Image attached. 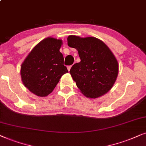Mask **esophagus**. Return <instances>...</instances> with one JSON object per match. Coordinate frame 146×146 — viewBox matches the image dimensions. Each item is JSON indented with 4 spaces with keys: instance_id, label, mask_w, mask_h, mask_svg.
Returning <instances> with one entry per match:
<instances>
[{
    "instance_id": "esophagus-1",
    "label": "esophagus",
    "mask_w": 146,
    "mask_h": 146,
    "mask_svg": "<svg viewBox=\"0 0 146 146\" xmlns=\"http://www.w3.org/2000/svg\"><path fill=\"white\" fill-rule=\"evenodd\" d=\"M71 67H72V65H71V66H68L67 67V69H68V71H70V69H71Z\"/></svg>"
}]
</instances>
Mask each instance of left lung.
Returning <instances> with one entry per match:
<instances>
[{
	"label": "left lung",
	"mask_w": 146,
	"mask_h": 146,
	"mask_svg": "<svg viewBox=\"0 0 146 146\" xmlns=\"http://www.w3.org/2000/svg\"><path fill=\"white\" fill-rule=\"evenodd\" d=\"M68 46L78 51L81 61L70 70L77 88L85 96L97 98L114 86L119 73V63L102 40L94 37L69 36Z\"/></svg>",
	"instance_id": "obj_1"
}]
</instances>
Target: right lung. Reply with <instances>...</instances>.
I'll use <instances>...</instances> for the list:
<instances>
[{
  "instance_id": "1",
  "label": "right lung",
  "mask_w": 146,
  "mask_h": 146,
  "mask_svg": "<svg viewBox=\"0 0 146 146\" xmlns=\"http://www.w3.org/2000/svg\"><path fill=\"white\" fill-rule=\"evenodd\" d=\"M62 40L45 38L31 50L21 66L24 86L40 97L50 94L68 70L64 66L63 55L59 50Z\"/></svg>"
}]
</instances>
